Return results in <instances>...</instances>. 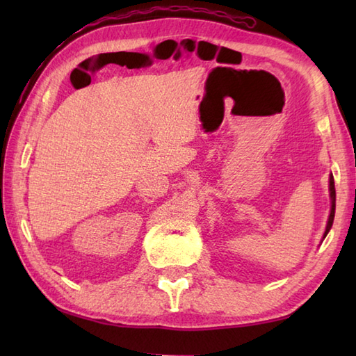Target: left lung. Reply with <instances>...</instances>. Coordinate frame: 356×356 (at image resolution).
<instances>
[{"mask_svg":"<svg viewBox=\"0 0 356 356\" xmlns=\"http://www.w3.org/2000/svg\"><path fill=\"white\" fill-rule=\"evenodd\" d=\"M329 195H330V214L327 218V225H326V231L323 234V238H326L327 232L330 231L332 225H334V217H335V200H337V194H335V182H334V176H329Z\"/></svg>","mask_w":356,"mask_h":356,"instance_id":"obj_1","label":"left lung"}]
</instances>
